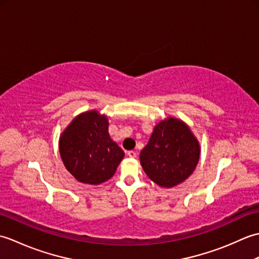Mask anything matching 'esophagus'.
Returning a JSON list of instances; mask_svg holds the SVG:
<instances>
[{"label":"esophagus","mask_w":259,"mask_h":259,"mask_svg":"<svg viewBox=\"0 0 259 259\" xmlns=\"http://www.w3.org/2000/svg\"><path fill=\"white\" fill-rule=\"evenodd\" d=\"M126 155H128V157H130V158H136L137 157L136 151H133V150H130V151L126 152Z\"/></svg>","instance_id":"esophagus-1"}]
</instances>
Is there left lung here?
<instances>
[{
  "label": "left lung",
  "mask_w": 259,
  "mask_h": 259,
  "mask_svg": "<svg viewBox=\"0 0 259 259\" xmlns=\"http://www.w3.org/2000/svg\"><path fill=\"white\" fill-rule=\"evenodd\" d=\"M199 156V142L189 126L169 117L155 126L149 142L140 152V163L153 183L171 188L189 177Z\"/></svg>",
  "instance_id": "obj_1"
}]
</instances>
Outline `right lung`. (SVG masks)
I'll list each match as a JSON object with an SVG mask.
<instances>
[{
	"mask_svg": "<svg viewBox=\"0 0 259 259\" xmlns=\"http://www.w3.org/2000/svg\"><path fill=\"white\" fill-rule=\"evenodd\" d=\"M108 118L97 110L75 117L59 140V150L68 171L83 184L100 185L114 175L124 157L110 138Z\"/></svg>",
	"mask_w": 259,
	"mask_h": 259,
	"instance_id": "right-lung-1",
	"label": "right lung"
}]
</instances>
